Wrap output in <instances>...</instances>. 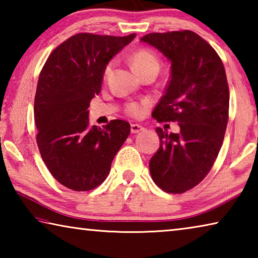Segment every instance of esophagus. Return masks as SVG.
<instances>
[{
	"label": "esophagus",
	"instance_id": "obj_1",
	"mask_svg": "<svg viewBox=\"0 0 258 258\" xmlns=\"http://www.w3.org/2000/svg\"><path fill=\"white\" fill-rule=\"evenodd\" d=\"M145 130V127H143V126H141V125H139V124H132L131 125V132L132 133H139V132H142V131Z\"/></svg>",
	"mask_w": 258,
	"mask_h": 258
}]
</instances>
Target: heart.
<instances>
[{
    "mask_svg": "<svg viewBox=\"0 0 258 258\" xmlns=\"http://www.w3.org/2000/svg\"><path fill=\"white\" fill-rule=\"evenodd\" d=\"M131 63L139 75H142L149 69H157L159 71L160 61L158 55H157L154 51L149 49H139L133 52L131 55ZM112 68V61L108 62L106 67L103 69V76L106 77L109 73H110ZM145 103L143 102H130L125 106V112L132 117H140L145 112Z\"/></svg>",
    "mask_w": 258,
    "mask_h": 258,
    "instance_id": "1",
    "label": "heart"
}]
</instances>
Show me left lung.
<instances>
[{
  "mask_svg": "<svg viewBox=\"0 0 258 258\" xmlns=\"http://www.w3.org/2000/svg\"><path fill=\"white\" fill-rule=\"evenodd\" d=\"M171 60L172 76L152 117L177 121L178 133L157 127L160 147L149 161L154 182L168 194H183L211 171L229 120V85L212 45L191 30L150 33L141 38Z\"/></svg>",
  "mask_w": 258,
  "mask_h": 258,
  "instance_id": "obj_1",
  "label": "left lung"
}]
</instances>
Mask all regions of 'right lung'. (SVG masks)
<instances>
[{"mask_svg": "<svg viewBox=\"0 0 258 258\" xmlns=\"http://www.w3.org/2000/svg\"><path fill=\"white\" fill-rule=\"evenodd\" d=\"M135 35L78 33L51 52L40 73L36 142L52 176L68 189L90 191L101 184L130 135V124L121 119L91 128L87 109L101 91L106 64Z\"/></svg>", "mask_w": 258, "mask_h": 258, "instance_id": "right-lung-1", "label": "right lung"}]
</instances>
